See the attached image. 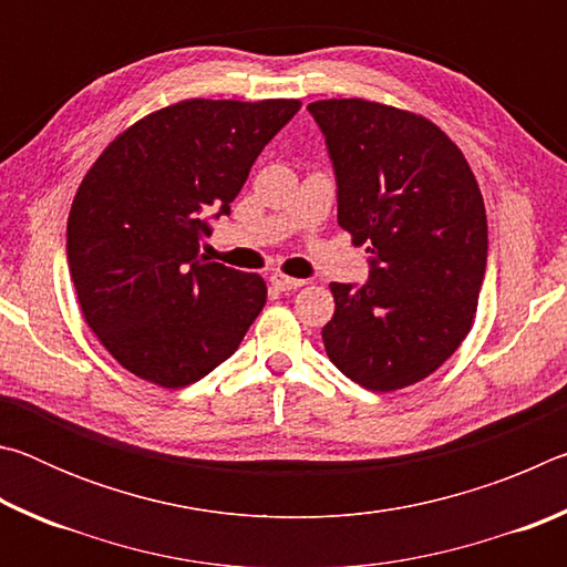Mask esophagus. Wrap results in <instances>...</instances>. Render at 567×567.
<instances>
[{"label": "esophagus", "mask_w": 567, "mask_h": 567, "mask_svg": "<svg viewBox=\"0 0 567 567\" xmlns=\"http://www.w3.org/2000/svg\"><path fill=\"white\" fill-rule=\"evenodd\" d=\"M270 282L277 287V290H282V292L297 290V287L305 285V280H300V277H290V275H282V272H272L270 275Z\"/></svg>", "instance_id": "obj_1"}]
</instances>
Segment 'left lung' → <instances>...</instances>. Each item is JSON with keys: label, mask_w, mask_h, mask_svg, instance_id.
Listing matches in <instances>:
<instances>
[{"label": "left lung", "mask_w": 567, "mask_h": 567, "mask_svg": "<svg viewBox=\"0 0 567 567\" xmlns=\"http://www.w3.org/2000/svg\"><path fill=\"white\" fill-rule=\"evenodd\" d=\"M307 110L338 175V223L372 252L362 287L330 285L324 350L368 390L415 385L473 328L487 265L477 179L455 142L422 114L358 97Z\"/></svg>", "instance_id": "obj_1"}]
</instances>
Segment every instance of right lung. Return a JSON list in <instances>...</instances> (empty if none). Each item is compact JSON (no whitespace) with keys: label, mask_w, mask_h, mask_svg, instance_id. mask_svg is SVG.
<instances>
[{"label":"right lung","mask_w":567,"mask_h":567,"mask_svg":"<svg viewBox=\"0 0 567 567\" xmlns=\"http://www.w3.org/2000/svg\"><path fill=\"white\" fill-rule=\"evenodd\" d=\"M300 100H182L120 132L82 177L66 260L82 315L132 375L205 378L267 300L260 275L207 262V213L229 215L249 167Z\"/></svg>","instance_id":"right-lung-1"}]
</instances>
